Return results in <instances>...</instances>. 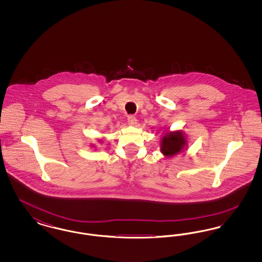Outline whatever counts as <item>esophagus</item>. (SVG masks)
Masks as SVG:
<instances>
[{
	"instance_id": "34e87169",
	"label": "esophagus",
	"mask_w": 262,
	"mask_h": 262,
	"mask_svg": "<svg viewBox=\"0 0 262 262\" xmlns=\"http://www.w3.org/2000/svg\"><path fill=\"white\" fill-rule=\"evenodd\" d=\"M137 118H136V117H134V116H128V118H127V123H128V125H137Z\"/></svg>"
}]
</instances>
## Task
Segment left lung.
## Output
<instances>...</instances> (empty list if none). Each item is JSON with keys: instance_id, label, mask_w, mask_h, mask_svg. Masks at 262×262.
Masks as SVG:
<instances>
[{"instance_id": "8db88e82", "label": "left lung", "mask_w": 262, "mask_h": 262, "mask_svg": "<svg viewBox=\"0 0 262 262\" xmlns=\"http://www.w3.org/2000/svg\"><path fill=\"white\" fill-rule=\"evenodd\" d=\"M187 146V135L182 130H167L163 135L160 141V151L165 157H172L184 150Z\"/></svg>"}]
</instances>
